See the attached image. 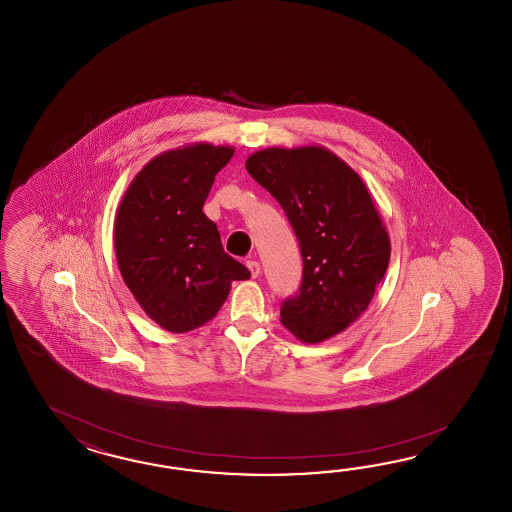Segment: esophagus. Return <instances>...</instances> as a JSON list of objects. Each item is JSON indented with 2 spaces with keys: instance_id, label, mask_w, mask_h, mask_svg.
<instances>
[{
  "instance_id": "obj_1",
  "label": "esophagus",
  "mask_w": 512,
  "mask_h": 512,
  "mask_svg": "<svg viewBox=\"0 0 512 512\" xmlns=\"http://www.w3.org/2000/svg\"><path fill=\"white\" fill-rule=\"evenodd\" d=\"M247 267H249V271H251L252 278H258V276H260V261L249 260L247 261Z\"/></svg>"
}]
</instances>
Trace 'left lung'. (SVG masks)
I'll use <instances>...</instances> for the list:
<instances>
[{
	"label": "left lung",
	"mask_w": 512,
	"mask_h": 512,
	"mask_svg": "<svg viewBox=\"0 0 512 512\" xmlns=\"http://www.w3.org/2000/svg\"><path fill=\"white\" fill-rule=\"evenodd\" d=\"M247 172L282 205L300 243L304 278L282 324L305 344L348 329L382 282L392 243L368 186L324 146L265 148Z\"/></svg>",
	"instance_id": "8db88e82"
}]
</instances>
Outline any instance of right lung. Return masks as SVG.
I'll return each instance as SVG.
<instances>
[{
  "instance_id": "add662e5",
  "label": "right lung",
  "mask_w": 512,
  "mask_h": 512,
  "mask_svg": "<svg viewBox=\"0 0 512 512\" xmlns=\"http://www.w3.org/2000/svg\"><path fill=\"white\" fill-rule=\"evenodd\" d=\"M232 146L192 142L142 166L120 199L115 256L122 280L155 324L186 333L225 304L234 280L251 272L223 251L203 205Z\"/></svg>"
}]
</instances>
